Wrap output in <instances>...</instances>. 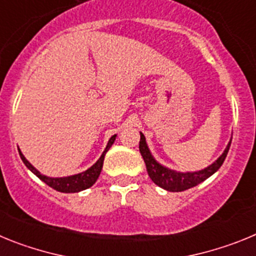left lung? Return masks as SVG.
<instances>
[{
    "instance_id": "8db88e82",
    "label": "left lung",
    "mask_w": 256,
    "mask_h": 256,
    "mask_svg": "<svg viewBox=\"0 0 256 256\" xmlns=\"http://www.w3.org/2000/svg\"><path fill=\"white\" fill-rule=\"evenodd\" d=\"M140 134H141V140H140V152H141L142 158H144V160L148 176H150V178L152 180V182L155 183V184H158V186L162 187V188L170 192L186 191V190L198 186V183L204 182L205 180H208L210 176H212V174L216 173V172L220 168L230 146V144H227L226 150L223 151V154H222L212 165H209L208 168L198 172H187V173H182V172L172 170V169L166 168V166H162V164H159V162H156V160L154 159V156L151 155L150 150H148L144 136L142 134V133H140ZM230 141H232V140H230Z\"/></svg>"
}]
</instances>
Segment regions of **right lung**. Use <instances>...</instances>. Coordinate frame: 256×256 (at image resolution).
<instances>
[{"mask_svg": "<svg viewBox=\"0 0 256 256\" xmlns=\"http://www.w3.org/2000/svg\"><path fill=\"white\" fill-rule=\"evenodd\" d=\"M115 137L116 134L112 136V138L108 140V146L104 150L102 155L100 156V159L97 160L94 165H92L91 168H88L87 170L82 172V173L79 174H74V176H69V177H61V178H52V177H47V176H44L42 173L37 170V169L26 159V156L22 155V151L19 150V155L22 158V162L26 164V168L32 172V173H34L40 180H44L46 184H48L50 187H52L54 190L58 192H65V194H72V192H79L83 191V190L90 188L91 186H94V182L97 180L98 176L101 173V169H102L104 165V159H105L106 152L108 151V148H112V144H114Z\"/></svg>", "mask_w": 256, "mask_h": 256, "instance_id": "1", "label": "right lung"}]
</instances>
